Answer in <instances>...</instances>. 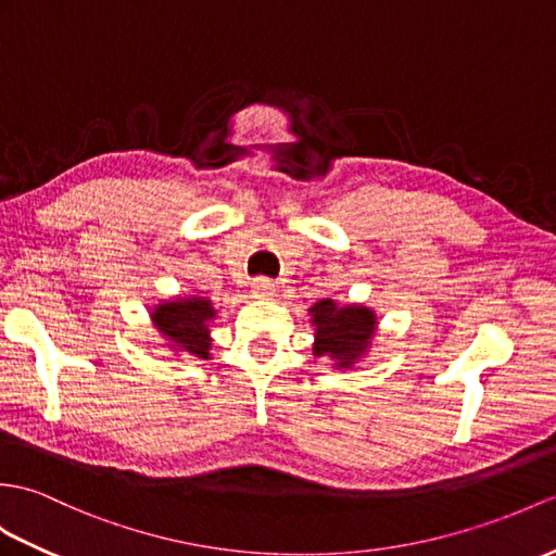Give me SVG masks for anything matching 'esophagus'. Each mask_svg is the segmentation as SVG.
<instances>
[{
    "instance_id": "esophagus-1",
    "label": "esophagus",
    "mask_w": 556,
    "mask_h": 556,
    "mask_svg": "<svg viewBox=\"0 0 556 556\" xmlns=\"http://www.w3.org/2000/svg\"><path fill=\"white\" fill-rule=\"evenodd\" d=\"M275 291H277L275 281L267 279V277H257V279L251 283L253 299H265V301H267V299H273Z\"/></svg>"
}]
</instances>
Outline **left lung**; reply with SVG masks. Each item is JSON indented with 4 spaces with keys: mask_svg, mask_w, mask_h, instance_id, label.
<instances>
[{
    "mask_svg": "<svg viewBox=\"0 0 556 556\" xmlns=\"http://www.w3.org/2000/svg\"><path fill=\"white\" fill-rule=\"evenodd\" d=\"M309 317L315 327V357H329L341 369L353 367L367 353L377 331V315L367 305H339L321 299L309 307Z\"/></svg>",
    "mask_w": 556,
    "mask_h": 556,
    "instance_id": "8db88e82",
    "label": "left lung"
}]
</instances>
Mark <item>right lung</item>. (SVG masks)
<instances>
[{"label":"right lung","mask_w":556,"mask_h":556,"mask_svg":"<svg viewBox=\"0 0 556 556\" xmlns=\"http://www.w3.org/2000/svg\"><path fill=\"white\" fill-rule=\"evenodd\" d=\"M215 307L203 295H185L170 299L153 307L151 319L167 345L177 353L191 357H211V321L215 319Z\"/></svg>","instance_id":"1"}]
</instances>
